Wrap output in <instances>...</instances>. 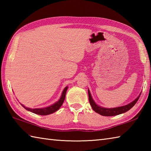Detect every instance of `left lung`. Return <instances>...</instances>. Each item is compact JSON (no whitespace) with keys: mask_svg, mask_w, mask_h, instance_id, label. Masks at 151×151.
I'll return each mask as SVG.
<instances>
[{"mask_svg":"<svg viewBox=\"0 0 151 151\" xmlns=\"http://www.w3.org/2000/svg\"><path fill=\"white\" fill-rule=\"evenodd\" d=\"M88 95H89V103H90V105L91 106L92 109L95 112H97V113H98L99 114H100L101 115H103V116H114V115H119L121 114L125 113L126 111L130 110V109L136 104L137 101H138L141 94H139V95L135 99V100L133 101L132 102H130L129 104L123 106L112 108H103L96 104L95 101H93V99H92L91 95L89 89H88Z\"/></svg>","mask_w":151,"mask_h":151,"instance_id":"8db88e82","label":"left lung"}]
</instances>
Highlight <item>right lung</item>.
I'll list each match as a JSON object with an SVG mask.
<instances>
[{
	"label": "right lung",
	"mask_w": 151,
	"mask_h": 151,
	"mask_svg": "<svg viewBox=\"0 0 151 151\" xmlns=\"http://www.w3.org/2000/svg\"><path fill=\"white\" fill-rule=\"evenodd\" d=\"M67 88H68L67 86L64 88L63 91L62 92V95H61V97L59 99L58 101H57L52 105L49 106H48V107L43 108H34V109H32V108L25 107L24 106L22 105V104H21L22 105V106L24 107L27 110L32 112V113H34L36 114L41 115H47L53 114L54 112H55L58 110H59V108L62 106V105L63 104V101H64V100H65V95H66Z\"/></svg>",
	"instance_id": "1"
}]
</instances>
